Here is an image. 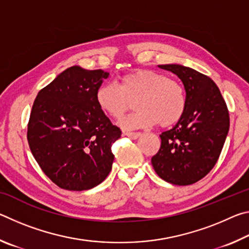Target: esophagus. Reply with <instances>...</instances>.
<instances>
[{"instance_id": "1", "label": "esophagus", "mask_w": 249, "mask_h": 249, "mask_svg": "<svg viewBox=\"0 0 249 249\" xmlns=\"http://www.w3.org/2000/svg\"><path fill=\"white\" fill-rule=\"evenodd\" d=\"M125 136H127L129 138H132V140H137V138H140L142 136V133H133V132H125L124 133Z\"/></svg>"}]
</instances>
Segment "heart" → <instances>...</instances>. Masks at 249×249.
<instances>
[{
  "label": "heart",
  "instance_id": "obj_1",
  "mask_svg": "<svg viewBox=\"0 0 249 249\" xmlns=\"http://www.w3.org/2000/svg\"><path fill=\"white\" fill-rule=\"evenodd\" d=\"M135 98L134 107L137 111L119 122L124 129L149 127L157 123L160 127H169L180 121L187 107L183 87L154 70L132 71L120 79V87L108 82L95 92L99 108L114 119L123 115L129 107V101Z\"/></svg>",
  "mask_w": 249,
  "mask_h": 249
}]
</instances>
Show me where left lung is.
Masks as SVG:
<instances>
[{
    "label": "left lung",
    "mask_w": 249,
    "mask_h": 249,
    "mask_svg": "<svg viewBox=\"0 0 249 249\" xmlns=\"http://www.w3.org/2000/svg\"><path fill=\"white\" fill-rule=\"evenodd\" d=\"M183 83L187 107L174 127L160 134L161 146L151 158L160 178L176 185L201 180L215 166L230 129L226 103L212 79L189 67L160 65Z\"/></svg>",
    "instance_id": "obj_1"
}]
</instances>
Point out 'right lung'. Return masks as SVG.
Instances as JSON below:
<instances>
[{"label":"right lung","mask_w":249,"mask_h":249,"mask_svg":"<svg viewBox=\"0 0 249 249\" xmlns=\"http://www.w3.org/2000/svg\"><path fill=\"white\" fill-rule=\"evenodd\" d=\"M108 75L101 69L70 67L34 101L29 148L45 175L65 190H89L112 169V145L122 132L95 102V92Z\"/></svg>","instance_id":"add662e5"}]
</instances>
